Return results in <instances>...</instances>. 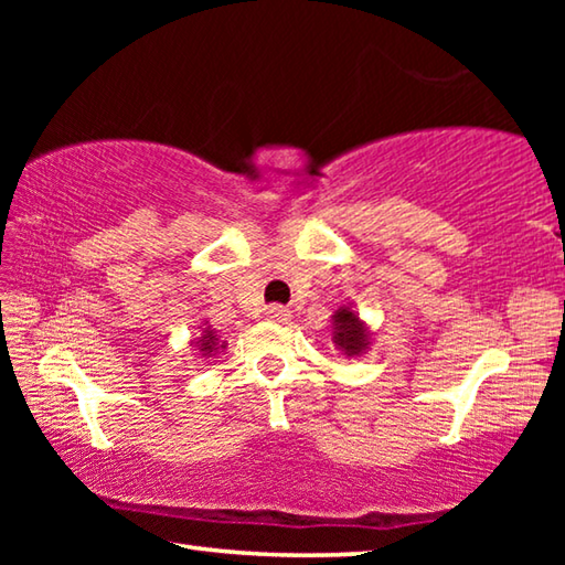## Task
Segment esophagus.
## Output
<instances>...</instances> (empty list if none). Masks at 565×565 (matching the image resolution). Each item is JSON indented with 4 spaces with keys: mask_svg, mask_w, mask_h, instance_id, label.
<instances>
[{
    "mask_svg": "<svg viewBox=\"0 0 565 565\" xmlns=\"http://www.w3.org/2000/svg\"><path fill=\"white\" fill-rule=\"evenodd\" d=\"M289 309H284V306H269V309H266V319H271V321H279V323H284V321H289Z\"/></svg>",
    "mask_w": 565,
    "mask_h": 565,
    "instance_id": "34e87169",
    "label": "esophagus"
}]
</instances>
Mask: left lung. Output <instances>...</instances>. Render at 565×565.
Segmentation results:
<instances>
[{
    "instance_id": "8db88e82",
    "label": "left lung",
    "mask_w": 565,
    "mask_h": 565,
    "mask_svg": "<svg viewBox=\"0 0 565 565\" xmlns=\"http://www.w3.org/2000/svg\"><path fill=\"white\" fill-rule=\"evenodd\" d=\"M331 341L343 356H361L371 347V329L359 319L351 306H339L331 317Z\"/></svg>"
}]
</instances>
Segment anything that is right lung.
<instances>
[{
  "mask_svg": "<svg viewBox=\"0 0 565 565\" xmlns=\"http://www.w3.org/2000/svg\"><path fill=\"white\" fill-rule=\"evenodd\" d=\"M191 347L202 353V356H214V353L226 349V341H218L216 331L212 327H206V329H202V337L191 341Z\"/></svg>",
  "mask_w": 565,
  "mask_h": 565,
  "instance_id": "add662e5",
  "label": "right lung"
}]
</instances>
